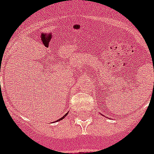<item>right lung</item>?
<instances>
[{
    "label": "right lung",
    "instance_id": "right-lung-1",
    "mask_svg": "<svg viewBox=\"0 0 154 154\" xmlns=\"http://www.w3.org/2000/svg\"><path fill=\"white\" fill-rule=\"evenodd\" d=\"M67 113H68V112H67ZM67 113H66V114H65V115H64V116H63V117H61V119H58V120H57V121H56V122H58V121H60V120H62V119H64V118H65V116H67Z\"/></svg>",
    "mask_w": 154,
    "mask_h": 154
}]
</instances>
